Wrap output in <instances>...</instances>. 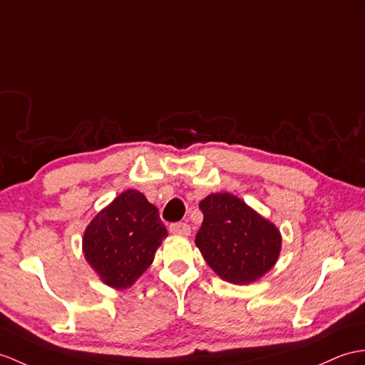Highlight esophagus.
<instances>
[{
	"label": "esophagus",
	"mask_w": 365,
	"mask_h": 365,
	"mask_svg": "<svg viewBox=\"0 0 365 365\" xmlns=\"http://www.w3.org/2000/svg\"><path fill=\"white\" fill-rule=\"evenodd\" d=\"M168 229H170V232L175 235H182V237L190 235V226L185 223H173Z\"/></svg>",
	"instance_id": "esophagus-1"
}]
</instances>
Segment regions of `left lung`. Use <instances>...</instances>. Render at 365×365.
Masks as SVG:
<instances>
[{"instance_id":"obj_1","label":"left lung","mask_w":365,"mask_h":365,"mask_svg":"<svg viewBox=\"0 0 365 365\" xmlns=\"http://www.w3.org/2000/svg\"><path fill=\"white\" fill-rule=\"evenodd\" d=\"M202 225L195 243L221 279L246 285L268 272L279 259V229L230 193H210L200 202Z\"/></svg>"}]
</instances>
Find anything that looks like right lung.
<instances>
[{"label": "right lung", "mask_w": 365, "mask_h": 365, "mask_svg": "<svg viewBox=\"0 0 365 365\" xmlns=\"http://www.w3.org/2000/svg\"><path fill=\"white\" fill-rule=\"evenodd\" d=\"M165 237L158 209L140 192L130 189L88 225L83 254L105 285L125 289L152 264Z\"/></svg>", "instance_id": "right-lung-1"}]
</instances>
